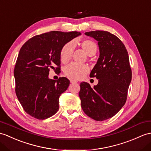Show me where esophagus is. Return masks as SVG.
Instances as JSON below:
<instances>
[{
	"label": "esophagus",
	"mask_w": 151,
	"mask_h": 151,
	"mask_svg": "<svg viewBox=\"0 0 151 151\" xmlns=\"http://www.w3.org/2000/svg\"><path fill=\"white\" fill-rule=\"evenodd\" d=\"M70 82H71V83H77L78 82L76 81V80H70Z\"/></svg>",
	"instance_id": "obj_1"
}]
</instances>
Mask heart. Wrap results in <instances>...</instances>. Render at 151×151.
Returning a JSON list of instances; mask_svg holds the SVG:
<instances>
[{"label": "heart", "instance_id": "obj_1", "mask_svg": "<svg viewBox=\"0 0 151 151\" xmlns=\"http://www.w3.org/2000/svg\"><path fill=\"white\" fill-rule=\"evenodd\" d=\"M75 44L74 41H69L64 45L60 53V61L64 64H67L71 59L74 52ZM82 50L88 56H93L96 53L98 47L96 44L92 40L86 39L80 43ZM89 68L86 65H77L76 64H69L64 69L65 75L69 78L73 80H80L89 72Z\"/></svg>", "mask_w": 151, "mask_h": 151}]
</instances>
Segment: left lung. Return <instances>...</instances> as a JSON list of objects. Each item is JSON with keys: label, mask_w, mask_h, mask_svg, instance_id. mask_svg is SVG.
Listing matches in <instances>:
<instances>
[{"label": "left lung", "mask_w": 151, "mask_h": 151, "mask_svg": "<svg viewBox=\"0 0 151 151\" xmlns=\"http://www.w3.org/2000/svg\"><path fill=\"white\" fill-rule=\"evenodd\" d=\"M98 41L100 57L91 72L99 83L91 88L80 83L79 96L85 114L96 121L107 120L116 114L127 100L132 71L127 50L123 42L106 31L85 33Z\"/></svg>", "instance_id": "left-lung-1"}]
</instances>
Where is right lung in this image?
<instances>
[{"instance_id": "1", "label": "right lung", "mask_w": 151, "mask_h": 151, "mask_svg": "<svg viewBox=\"0 0 151 151\" xmlns=\"http://www.w3.org/2000/svg\"><path fill=\"white\" fill-rule=\"evenodd\" d=\"M80 35L51 31L34 36L21 47L14 69L15 93L24 110L32 117L44 120L58 110L59 97L67 90L69 80L50 79L49 72L60 69L62 47Z\"/></svg>"}]
</instances>
